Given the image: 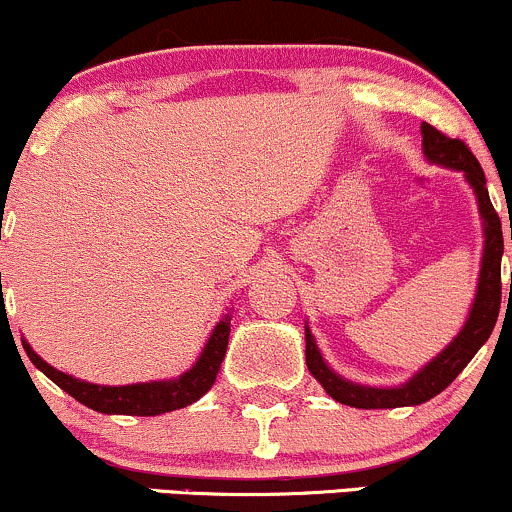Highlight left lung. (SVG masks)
<instances>
[{"label":"left lung","instance_id":"1","mask_svg":"<svg viewBox=\"0 0 512 512\" xmlns=\"http://www.w3.org/2000/svg\"><path fill=\"white\" fill-rule=\"evenodd\" d=\"M421 134H424V154L428 161L440 163L455 170H462L464 178L474 187L479 199L481 219H484V260H481V274L477 286V298H474L472 313H469L467 322H464L462 332L457 334L443 354H438L421 368L409 383L402 387H363L354 385L349 380L339 378L332 373L330 366L322 361L320 351H317L313 334L305 327V361H308V370L320 380L325 387L327 395L337 402L346 404V407L356 409H395V407H411V404H424L438 392H443L457 375L462 373L464 366L472 361L474 354L481 349V344L491 337L493 325L498 320V310H501V257H503V231L498 211L493 209L489 190H486L484 170H481L477 156L472 154L462 139H452L443 134L440 129L424 122L421 125ZM512 238V236H510ZM512 291V279H510Z\"/></svg>","mask_w":512,"mask_h":512}]
</instances>
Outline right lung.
Returning a JSON list of instances; mask_svg holds the SVG:
<instances>
[{
    "label": "right lung",
    "mask_w": 512,
    "mask_h": 512,
    "mask_svg": "<svg viewBox=\"0 0 512 512\" xmlns=\"http://www.w3.org/2000/svg\"><path fill=\"white\" fill-rule=\"evenodd\" d=\"M0 291H2V272H0ZM228 334H231V315H226L211 332L202 356L187 373H182L175 380H161V383H137V385H93L86 380H76L62 370L48 366L35 351L23 342L28 358L35 368L43 370L45 375L62 387L67 395H72L76 402L86 404L88 409L101 411V414H127V416H158L166 411H175L197 402L209 387L214 385L216 373H219L223 356H226Z\"/></svg>",
    "instance_id": "right-lung-1"
}]
</instances>
